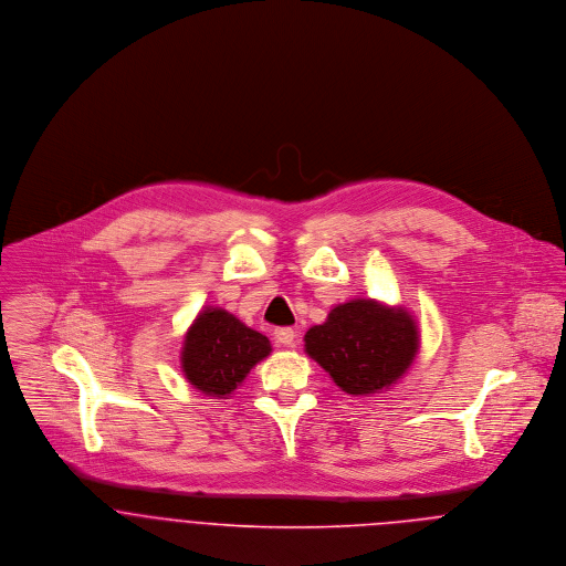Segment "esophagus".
Wrapping results in <instances>:
<instances>
[{"mask_svg": "<svg viewBox=\"0 0 566 566\" xmlns=\"http://www.w3.org/2000/svg\"><path fill=\"white\" fill-rule=\"evenodd\" d=\"M274 339H276L281 346H294V344H296V331L290 328V326H281V328H276Z\"/></svg>", "mask_w": 566, "mask_h": 566, "instance_id": "obj_1", "label": "esophagus"}]
</instances>
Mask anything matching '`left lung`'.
<instances>
[{"mask_svg": "<svg viewBox=\"0 0 566 566\" xmlns=\"http://www.w3.org/2000/svg\"><path fill=\"white\" fill-rule=\"evenodd\" d=\"M418 326L403 307L355 298L305 333V353L353 397L388 390L418 353Z\"/></svg>", "mask_w": 566, "mask_h": 566, "instance_id": "left-lung-1", "label": "left lung"}]
</instances>
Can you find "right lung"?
Masks as SVG:
<instances>
[{
    "instance_id": "obj_1",
    "label": "right lung",
    "mask_w": 566,
    "mask_h": 566,
    "mask_svg": "<svg viewBox=\"0 0 566 566\" xmlns=\"http://www.w3.org/2000/svg\"><path fill=\"white\" fill-rule=\"evenodd\" d=\"M270 353L265 335L220 307H205L185 333L180 368L196 390L224 399Z\"/></svg>"
}]
</instances>
